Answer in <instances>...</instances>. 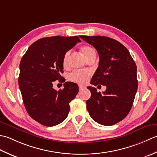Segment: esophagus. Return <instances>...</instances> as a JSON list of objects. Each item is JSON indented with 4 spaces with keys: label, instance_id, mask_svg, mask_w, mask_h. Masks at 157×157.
<instances>
[{
    "label": "esophagus",
    "instance_id": "1",
    "mask_svg": "<svg viewBox=\"0 0 157 157\" xmlns=\"http://www.w3.org/2000/svg\"><path fill=\"white\" fill-rule=\"evenodd\" d=\"M85 88V87L84 86H82V85H79V90L80 91H81V90H82L83 89Z\"/></svg>",
    "mask_w": 157,
    "mask_h": 157
}]
</instances>
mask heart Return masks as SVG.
<instances>
[{
	"label": "heart",
	"mask_w": 157,
	"mask_h": 157,
	"mask_svg": "<svg viewBox=\"0 0 157 157\" xmlns=\"http://www.w3.org/2000/svg\"><path fill=\"white\" fill-rule=\"evenodd\" d=\"M81 52L82 56H84L86 60L90 58L91 57L96 56L95 49L91 46L83 45L81 47ZM70 57V51H67L63 54L62 58V66L63 68H67L69 65V59ZM89 76V73L87 72H81V71H75L70 73L69 75V79L71 81L79 83V84H83L87 81V78Z\"/></svg>",
	"instance_id": "heart-1"
}]
</instances>
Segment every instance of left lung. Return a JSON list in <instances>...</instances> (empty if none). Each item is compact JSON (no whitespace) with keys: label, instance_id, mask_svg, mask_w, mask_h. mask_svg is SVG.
I'll return each mask as SVG.
<instances>
[{"label":"left lung","instance_id":"left-lung-1","mask_svg":"<svg viewBox=\"0 0 157 157\" xmlns=\"http://www.w3.org/2000/svg\"><path fill=\"white\" fill-rule=\"evenodd\" d=\"M99 54V66L91 84L103 85L106 90L98 92L88 87L91 98L86 101L90 117L95 122L110 126L129 113L137 89V67L129 51L119 41L107 36H80Z\"/></svg>","mask_w":157,"mask_h":157}]
</instances>
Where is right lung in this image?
I'll list each match as a JSON object with an SVG mask.
<instances>
[{
	"instance_id": "right-lung-1",
	"label": "right lung",
	"mask_w": 157,
	"mask_h": 157,
	"mask_svg": "<svg viewBox=\"0 0 157 157\" xmlns=\"http://www.w3.org/2000/svg\"><path fill=\"white\" fill-rule=\"evenodd\" d=\"M78 42L77 36L40 38L31 44L21 59L18 83L25 110L43 125L52 127L64 121L70 102L78 94L76 83L66 82L63 89L56 91L53 82L62 78L63 54Z\"/></svg>"
}]
</instances>
